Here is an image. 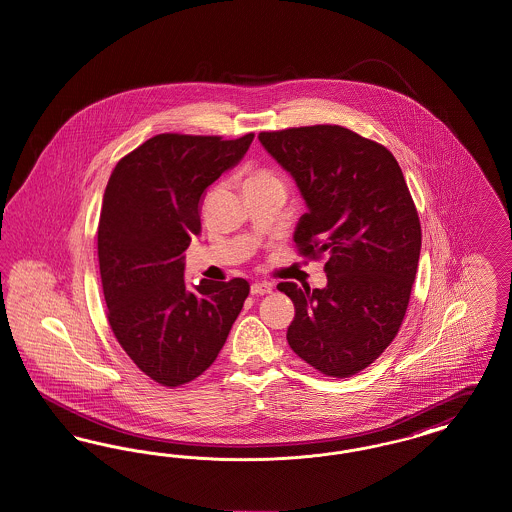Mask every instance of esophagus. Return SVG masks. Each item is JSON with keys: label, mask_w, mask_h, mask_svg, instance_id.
<instances>
[{"label": "esophagus", "mask_w": 512, "mask_h": 512, "mask_svg": "<svg viewBox=\"0 0 512 512\" xmlns=\"http://www.w3.org/2000/svg\"><path fill=\"white\" fill-rule=\"evenodd\" d=\"M272 292V286L268 282H255L251 284V295H267Z\"/></svg>", "instance_id": "34e87169"}]
</instances>
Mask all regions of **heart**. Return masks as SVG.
<instances>
[{"label":"heart","mask_w":512,"mask_h":512,"mask_svg":"<svg viewBox=\"0 0 512 512\" xmlns=\"http://www.w3.org/2000/svg\"><path fill=\"white\" fill-rule=\"evenodd\" d=\"M245 186H284V180L278 172L261 167L249 172Z\"/></svg>","instance_id":"b5f03b06"}]
</instances>
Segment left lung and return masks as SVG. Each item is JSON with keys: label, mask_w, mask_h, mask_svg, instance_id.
I'll list each match as a JSON object with an SVG mask.
<instances>
[{"label": "left lung", "mask_w": 512, "mask_h": 512, "mask_svg": "<svg viewBox=\"0 0 512 512\" xmlns=\"http://www.w3.org/2000/svg\"><path fill=\"white\" fill-rule=\"evenodd\" d=\"M307 203L293 240L326 257L322 290L280 282L293 301L288 343L332 378L372 365L397 336L420 257V220L390 149L338 124L261 132Z\"/></svg>", "instance_id": "obj_1"}]
</instances>
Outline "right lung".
I'll return each mask as SVG.
<instances>
[{
	"instance_id": "1",
	"label": "right lung",
	"mask_w": 512,
	"mask_h": 512,
	"mask_svg": "<svg viewBox=\"0 0 512 512\" xmlns=\"http://www.w3.org/2000/svg\"><path fill=\"white\" fill-rule=\"evenodd\" d=\"M157 134L124 155L107 182L98 257L107 318L126 355L161 386L176 388L215 363L249 284L184 282V251L201 232L199 205L253 142Z\"/></svg>"
}]
</instances>
